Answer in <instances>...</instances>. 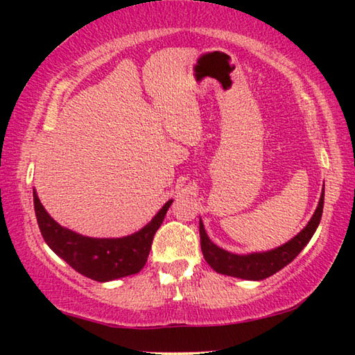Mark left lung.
Returning a JSON list of instances; mask_svg holds the SVG:
<instances>
[{
  "label": "left lung",
  "instance_id": "8db88e82",
  "mask_svg": "<svg viewBox=\"0 0 355 355\" xmlns=\"http://www.w3.org/2000/svg\"><path fill=\"white\" fill-rule=\"evenodd\" d=\"M322 207H324V189L321 194L320 203L310 219L307 227L294 236L291 241L280 245V248L261 252V254H250V255H235L230 254L224 249L218 248V245L209 241L207 236L205 228L200 220V245L202 254L205 257L207 263L211 266L216 272L232 275V277H239L245 280H263L266 277H271L272 274L279 272L282 268H285L288 263H291L296 258L300 250H302L307 243L313 236L318 225H320L321 216H322Z\"/></svg>",
  "mask_w": 355,
  "mask_h": 355
}]
</instances>
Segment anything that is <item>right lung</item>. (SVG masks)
Returning <instances> with one entry per match:
<instances>
[{
  "instance_id": "obj_1",
  "label": "right lung",
  "mask_w": 355,
  "mask_h": 355,
  "mask_svg": "<svg viewBox=\"0 0 355 355\" xmlns=\"http://www.w3.org/2000/svg\"><path fill=\"white\" fill-rule=\"evenodd\" d=\"M172 200L135 235L125 238H87L58 224L42 207L34 191V209L42 236L56 255L86 277L110 282L137 274L147 263L153 236L164 220Z\"/></svg>"
}]
</instances>
